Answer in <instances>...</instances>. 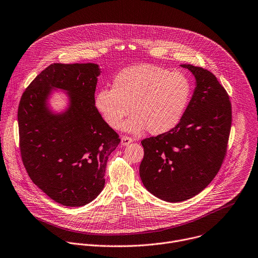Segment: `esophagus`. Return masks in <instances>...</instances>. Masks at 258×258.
I'll list each match as a JSON object with an SVG mask.
<instances>
[{
    "label": "esophagus",
    "instance_id": "esophagus-1",
    "mask_svg": "<svg viewBox=\"0 0 258 258\" xmlns=\"http://www.w3.org/2000/svg\"><path fill=\"white\" fill-rule=\"evenodd\" d=\"M131 142H133V139L131 137H128V136H122L121 138V145L123 147H126L128 145H130Z\"/></svg>",
    "mask_w": 258,
    "mask_h": 258
}]
</instances>
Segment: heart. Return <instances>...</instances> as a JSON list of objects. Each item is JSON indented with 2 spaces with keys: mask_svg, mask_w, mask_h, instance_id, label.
Listing matches in <instances>:
<instances>
[{
  "mask_svg": "<svg viewBox=\"0 0 258 258\" xmlns=\"http://www.w3.org/2000/svg\"><path fill=\"white\" fill-rule=\"evenodd\" d=\"M191 96V84L179 72L154 64H138L122 70L112 80V88L95 95V106L104 121L119 129L127 114L124 130L138 134L148 129L159 135L173 129L182 119Z\"/></svg>",
  "mask_w": 258,
  "mask_h": 258,
  "instance_id": "heart-1",
  "label": "heart"
}]
</instances>
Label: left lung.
<instances>
[{"label":"left lung","mask_w":258,"mask_h":258,"mask_svg":"<svg viewBox=\"0 0 258 258\" xmlns=\"http://www.w3.org/2000/svg\"><path fill=\"white\" fill-rule=\"evenodd\" d=\"M196 87L180 122L170 131L141 141L139 175L155 197L178 203L201 192L215 177L226 154L232 105L224 88L207 70L180 64Z\"/></svg>","instance_id":"left-lung-1"}]
</instances>
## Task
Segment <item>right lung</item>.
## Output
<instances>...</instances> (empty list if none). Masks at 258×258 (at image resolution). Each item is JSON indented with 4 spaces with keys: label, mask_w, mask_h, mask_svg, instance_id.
I'll list each match as a JSON object with an SVG mask.
<instances>
[{
    "label": "right lung",
    "mask_w": 258,
    "mask_h": 258,
    "mask_svg": "<svg viewBox=\"0 0 258 258\" xmlns=\"http://www.w3.org/2000/svg\"><path fill=\"white\" fill-rule=\"evenodd\" d=\"M100 73L95 63L51 64L19 102V145L27 174L63 206H84L101 192L108 156L121 141L95 106ZM57 90L68 97L60 112L48 102Z\"/></svg>",
    "instance_id": "right-lung-1"
}]
</instances>
